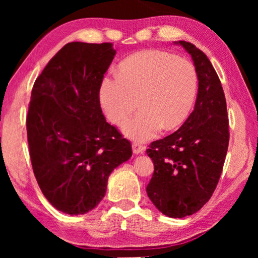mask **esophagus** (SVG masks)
<instances>
[{"label":"esophagus","instance_id":"34e87169","mask_svg":"<svg viewBox=\"0 0 258 258\" xmlns=\"http://www.w3.org/2000/svg\"><path fill=\"white\" fill-rule=\"evenodd\" d=\"M144 150H146V148H144V146H142V144L139 143V142H134L133 143V151L134 154L139 155V154H143Z\"/></svg>","mask_w":258,"mask_h":258}]
</instances>
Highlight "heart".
<instances>
[{
	"label": "heart",
	"mask_w": 258,
	"mask_h": 258,
	"mask_svg": "<svg viewBox=\"0 0 258 258\" xmlns=\"http://www.w3.org/2000/svg\"><path fill=\"white\" fill-rule=\"evenodd\" d=\"M197 93V74L191 63L167 51L146 50L124 59L118 75L102 80L98 96L109 121L122 125L129 139L149 141L162 128H177L188 117Z\"/></svg>",
	"instance_id": "1"
}]
</instances>
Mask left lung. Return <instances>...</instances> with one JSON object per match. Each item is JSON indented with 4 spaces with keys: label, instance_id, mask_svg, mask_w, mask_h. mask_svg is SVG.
Listing matches in <instances>:
<instances>
[{
    "label": "left lung",
    "instance_id": "1",
    "mask_svg": "<svg viewBox=\"0 0 258 258\" xmlns=\"http://www.w3.org/2000/svg\"><path fill=\"white\" fill-rule=\"evenodd\" d=\"M175 43L191 56L199 91L181 128L147 149L154 163L147 194L165 216L182 218L197 213L216 189L228 151L229 121L223 88L209 58L192 43Z\"/></svg>",
    "mask_w": 258,
    "mask_h": 258
}]
</instances>
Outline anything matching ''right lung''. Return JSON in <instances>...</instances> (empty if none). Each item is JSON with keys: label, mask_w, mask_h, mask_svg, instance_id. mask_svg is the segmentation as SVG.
Instances as JSON below:
<instances>
[{"label": "right lung", "mask_w": 258, "mask_h": 258, "mask_svg": "<svg viewBox=\"0 0 258 258\" xmlns=\"http://www.w3.org/2000/svg\"><path fill=\"white\" fill-rule=\"evenodd\" d=\"M115 54L112 43L66 44L31 90V165L45 199L64 214L93 210L105 195L109 175L133 155L129 141L105 121L98 96Z\"/></svg>", "instance_id": "obj_1"}]
</instances>
